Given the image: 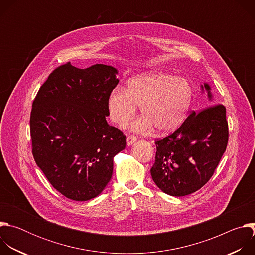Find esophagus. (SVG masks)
Here are the masks:
<instances>
[{
	"label": "esophagus",
	"instance_id": "1",
	"mask_svg": "<svg viewBox=\"0 0 255 255\" xmlns=\"http://www.w3.org/2000/svg\"><path fill=\"white\" fill-rule=\"evenodd\" d=\"M136 140H137V139H136L135 136H133V135H128V136H127V139H126V142H127L128 146H130V145H132Z\"/></svg>",
	"mask_w": 255,
	"mask_h": 255
}]
</instances>
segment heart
<instances>
[{"label":"heart","instance_id":"b5f03b06","mask_svg":"<svg viewBox=\"0 0 255 255\" xmlns=\"http://www.w3.org/2000/svg\"><path fill=\"white\" fill-rule=\"evenodd\" d=\"M194 92L184 78L165 72H149L130 80L123 90L108 98L111 120L125 126L136 114V105L145 115L131 128L135 132L149 131L154 125L158 132H170L180 126L188 115Z\"/></svg>","mask_w":255,"mask_h":255}]
</instances>
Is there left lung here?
<instances>
[{
    "mask_svg": "<svg viewBox=\"0 0 255 255\" xmlns=\"http://www.w3.org/2000/svg\"><path fill=\"white\" fill-rule=\"evenodd\" d=\"M209 107L193 112L169 136L155 141V162L150 169L155 185L174 197L190 195L212 177L228 143L226 108L212 105L213 96L208 84Z\"/></svg>",
    "mask_w": 255,
    "mask_h": 255,
    "instance_id": "1",
    "label": "left lung"
}]
</instances>
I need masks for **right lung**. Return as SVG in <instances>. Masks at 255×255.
I'll return each mask as SVG.
<instances>
[{"mask_svg":"<svg viewBox=\"0 0 255 255\" xmlns=\"http://www.w3.org/2000/svg\"><path fill=\"white\" fill-rule=\"evenodd\" d=\"M118 70L70 62L55 68L36 95L30 115L32 153L51 186L74 201L99 196L110 181L113 158L126 137L107 123L108 98Z\"/></svg>","mask_w":255,"mask_h":255,"instance_id":"obj_1","label":"right lung"}]
</instances>
